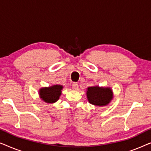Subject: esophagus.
Masks as SVG:
<instances>
[{
    "mask_svg": "<svg viewBox=\"0 0 151 151\" xmlns=\"http://www.w3.org/2000/svg\"><path fill=\"white\" fill-rule=\"evenodd\" d=\"M72 88H73V89L74 90H78V84L77 83H76V82H74L73 84V85H72Z\"/></svg>",
    "mask_w": 151,
    "mask_h": 151,
    "instance_id": "34e87169",
    "label": "esophagus"
}]
</instances>
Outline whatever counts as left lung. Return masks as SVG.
Returning <instances> with one entry per match:
<instances>
[{"label":"left lung","instance_id":"8db88e82","mask_svg":"<svg viewBox=\"0 0 151 151\" xmlns=\"http://www.w3.org/2000/svg\"><path fill=\"white\" fill-rule=\"evenodd\" d=\"M86 97L90 104L98 106H104L113 100V93L111 87L96 85L86 88Z\"/></svg>","mask_w":151,"mask_h":151}]
</instances>
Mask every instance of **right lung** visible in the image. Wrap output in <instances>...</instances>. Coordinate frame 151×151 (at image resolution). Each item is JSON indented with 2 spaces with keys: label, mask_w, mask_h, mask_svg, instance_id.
I'll list each match as a JSON object with an SVG mask.
<instances>
[{
  "label": "right lung",
  "mask_w": 151,
  "mask_h": 151,
  "mask_svg": "<svg viewBox=\"0 0 151 151\" xmlns=\"http://www.w3.org/2000/svg\"><path fill=\"white\" fill-rule=\"evenodd\" d=\"M63 88V86L60 84H54L48 87H42L38 91L39 97L44 102L53 104L59 100Z\"/></svg>",
  "instance_id": "add662e5"
}]
</instances>
